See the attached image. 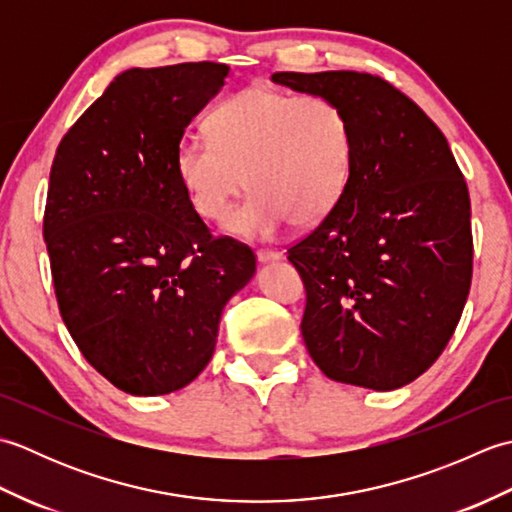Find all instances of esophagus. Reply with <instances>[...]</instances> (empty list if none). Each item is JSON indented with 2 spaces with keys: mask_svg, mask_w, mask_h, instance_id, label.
I'll list each match as a JSON object with an SVG mask.
<instances>
[{
  "mask_svg": "<svg viewBox=\"0 0 512 512\" xmlns=\"http://www.w3.org/2000/svg\"><path fill=\"white\" fill-rule=\"evenodd\" d=\"M279 259H281V253H279V250H268V248L257 250V262H259V264L279 262Z\"/></svg>",
  "mask_w": 512,
  "mask_h": 512,
  "instance_id": "esophagus-1",
  "label": "esophagus"
}]
</instances>
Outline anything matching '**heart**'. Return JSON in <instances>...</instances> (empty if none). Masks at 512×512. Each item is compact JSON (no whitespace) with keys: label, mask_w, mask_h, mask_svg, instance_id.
<instances>
[{"label":"heart","mask_w":512,"mask_h":512,"mask_svg":"<svg viewBox=\"0 0 512 512\" xmlns=\"http://www.w3.org/2000/svg\"><path fill=\"white\" fill-rule=\"evenodd\" d=\"M354 169V127L330 96L250 85L211 116V134H187L176 171L195 213L228 231L268 239L290 222L312 226L341 202Z\"/></svg>","instance_id":"b5f03b06"}]
</instances>
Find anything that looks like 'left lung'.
Masks as SVG:
<instances>
[{
    "label": "left lung",
    "instance_id": "1",
    "mask_svg": "<svg viewBox=\"0 0 512 512\" xmlns=\"http://www.w3.org/2000/svg\"><path fill=\"white\" fill-rule=\"evenodd\" d=\"M330 96L354 127L341 202L288 248L306 286L301 334L336 383L398 389L438 361L473 275L471 200L438 125L376 74L277 72Z\"/></svg>",
    "mask_w": 512,
    "mask_h": 512
}]
</instances>
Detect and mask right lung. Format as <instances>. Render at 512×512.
<instances>
[{
  "label": "right lung",
  "mask_w": 512,
  "mask_h": 512,
  "mask_svg": "<svg viewBox=\"0 0 512 512\" xmlns=\"http://www.w3.org/2000/svg\"><path fill=\"white\" fill-rule=\"evenodd\" d=\"M231 68L200 61L118 74L52 160L43 239L65 328L132 396L187 387L255 255L213 237L176 171L184 129Z\"/></svg>",
  "instance_id": "add662e5"
}]
</instances>
